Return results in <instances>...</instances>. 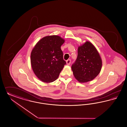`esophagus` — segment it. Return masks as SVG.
Segmentation results:
<instances>
[{
  "label": "esophagus",
  "mask_w": 127,
  "mask_h": 127,
  "mask_svg": "<svg viewBox=\"0 0 127 127\" xmlns=\"http://www.w3.org/2000/svg\"><path fill=\"white\" fill-rule=\"evenodd\" d=\"M66 64L67 65H69L71 63V60H67L66 61Z\"/></svg>",
  "instance_id": "1"
}]
</instances>
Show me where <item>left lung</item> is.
Returning a JSON list of instances; mask_svg holds the SVG:
<instances>
[{"label":"left lung","instance_id":"1","mask_svg":"<svg viewBox=\"0 0 127 127\" xmlns=\"http://www.w3.org/2000/svg\"><path fill=\"white\" fill-rule=\"evenodd\" d=\"M102 65L100 56L89 41L79 46L77 57L71 68L75 78L81 83L91 81L99 74Z\"/></svg>","mask_w":127,"mask_h":127}]
</instances>
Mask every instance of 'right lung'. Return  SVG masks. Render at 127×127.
I'll return each mask as SVG.
<instances>
[{
    "label": "right lung",
    "instance_id": "1",
    "mask_svg": "<svg viewBox=\"0 0 127 127\" xmlns=\"http://www.w3.org/2000/svg\"><path fill=\"white\" fill-rule=\"evenodd\" d=\"M65 40L56 35L44 37L31 53V66L35 75L44 83H52L58 78L66 65L61 46Z\"/></svg>",
    "mask_w": 127,
    "mask_h": 127
}]
</instances>
